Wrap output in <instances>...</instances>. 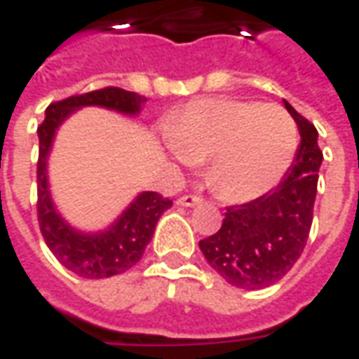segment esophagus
Masks as SVG:
<instances>
[{
	"label": "esophagus",
	"mask_w": 359,
	"mask_h": 359,
	"mask_svg": "<svg viewBox=\"0 0 359 359\" xmlns=\"http://www.w3.org/2000/svg\"><path fill=\"white\" fill-rule=\"evenodd\" d=\"M203 198L200 196H194V194H188V196H180L179 198V203L180 205H187V208H194L198 203H202Z\"/></svg>",
	"instance_id": "obj_1"
}]
</instances>
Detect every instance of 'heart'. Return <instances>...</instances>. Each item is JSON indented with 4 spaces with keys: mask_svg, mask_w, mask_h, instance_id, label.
I'll use <instances>...</instances> for the list:
<instances>
[{
    "mask_svg": "<svg viewBox=\"0 0 359 359\" xmlns=\"http://www.w3.org/2000/svg\"><path fill=\"white\" fill-rule=\"evenodd\" d=\"M167 138L187 163H208L219 198L244 203L283 180L296 157L298 126L278 105L205 97L172 118Z\"/></svg>",
    "mask_w": 359,
    "mask_h": 359,
    "instance_id": "heart-1",
    "label": "heart"
}]
</instances>
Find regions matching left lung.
Listing matches in <instances>:
<instances>
[{"label": "left lung", "mask_w": 359, "mask_h": 359, "mask_svg": "<svg viewBox=\"0 0 359 359\" xmlns=\"http://www.w3.org/2000/svg\"><path fill=\"white\" fill-rule=\"evenodd\" d=\"M300 130V148L273 192L226 208L217 233L200 241L208 264L229 285L259 290L275 285L298 262L313 221L319 167L323 154L316 126L285 102Z\"/></svg>", "instance_id": "obj_1"}]
</instances>
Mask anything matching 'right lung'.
Masks as SVG:
<instances>
[{"label":"right lung","instance_id":"add662e5","mask_svg":"<svg viewBox=\"0 0 359 359\" xmlns=\"http://www.w3.org/2000/svg\"><path fill=\"white\" fill-rule=\"evenodd\" d=\"M146 97L128 90L107 88L94 90L88 94L71 95L61 102H53L46 109V118L38 126L40 154H38V223L51 254L67 269L84 278H107L125 273L144 256V250L151 241L159 217L169 210L172 202L157 192H142L134 198L115 223L100 233H81L67 223L51 202L48 182V156L59 125L74 111L86 105H100L105 109L125 115H138Z\"/></svg>","mask_w":359,"mask_h":359}]
</instances>
